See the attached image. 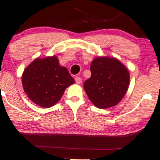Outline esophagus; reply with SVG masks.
Instances as JSON below:
<instances>
[{"instance_id":"esophagus-1","label":"esophagus","mask_w":160,"mask_h":160,"mask_svg":"<svg viewBox=\"0 0 160 160\" xmlns=\"http://www.w3.org/2000/svg\"><path fill=\"white\" fill-rule=\"evenodd\" d=\"M75 82H76L77 84H81V83H82V79L80 78V77L76 76L75 78Z\"/></svg>"}]
</instances>
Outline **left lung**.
I'll return each mask as SVG.
<instances>
[{"mask_svg": "<svg viewBox=\"0 0 160 160\" xmlns=\"http://www.w3.org/2000/svg\"><path fill=\"white\" fill-rule=\"evenodd\" d=\"M91 76L84 83L90 100L100 109L119 103L129 85V72L119 60L98 57L91 62Z\"/></svg>", "mask_w": 160, "mask_h": 160, "instance_id": "left-lung-1", "label": "left lung"}]
</instances>
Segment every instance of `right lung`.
Listing matches in <instances>:
<instances>
[{"instance_id":"1","label":"right lung","mask_w":160,"mask_h":160,"mask_svg":"<svg viewBox=\"0 0 160 160\" xmlns=\"http://www.w3.org/2000/svg\"><path fill=\"white\" fill-rule=\"evenodd\" d=\"M22 82L30 100L41 107H51L75 81L66 68L59 65L56 57H48L36 59L27 66Z\"/></svg>"}]
</instances>
